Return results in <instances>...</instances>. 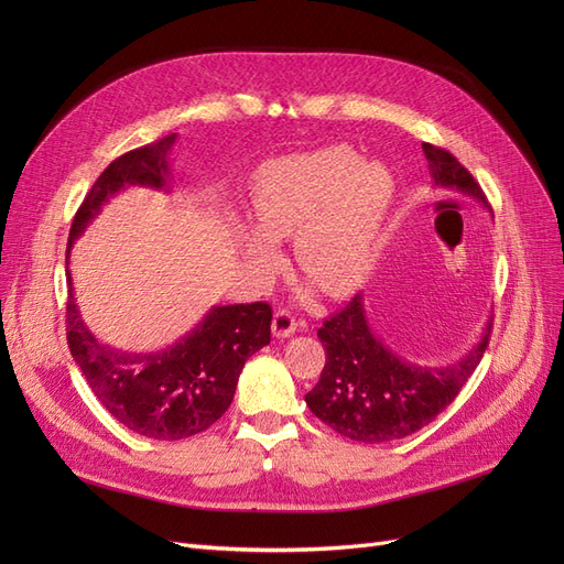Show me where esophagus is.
<instances>
[{
	"label": "esophagus",
	"mask_w": 564,
	"mask_h": 564,
	"mask_svg": "<svg viewBox=\"0 0 564 564\" xmlns=\"http://www.w3.org/2000/svg\"><path fill=\"white\" fill-rule=\"evenodd\" d=\"M296 327H299V322L289 311H278L275 315H272V334H275L278 338L292 336L296 332Z\"/></svg>",
	"instance_id": "obj_1"
}]
</instances>
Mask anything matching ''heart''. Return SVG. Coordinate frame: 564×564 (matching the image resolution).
I'll return each instance as SVG.
<instances>
[{
	"label": "heart",
	"instance_id": "b5f03b06",
	"mask_svg": "<svg viewBox=\"0 0 564 564\" xmlns=\"http://www.w3.org/2000/svg\"><path fill=\"white\" fill-rule=\"evenodd\" d=\"M395 197L381 164L344 145L265 164L251 185L253 228L240 230L247 263L270 275L282 263L275 242L292 240L303 278L340 296L365 280Z\"/></svg>",
	"mask_w": 564,
	"mask_h": 564
}]
</instances>
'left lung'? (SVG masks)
<instances>
[{
    "label": "left lung",
    "mask_w": 564,
    "mask_h": 564,
    "mask_svg": "<svg viewBox=\"0 0 564 564\" xmlns=\"http://www.w3.org/2000/svg\"><path fill=\"white\" fill-rule=\"evenodd\" d=\"M433 185L475 197L487 204L482 187L452 152L423 143ZM491 324L482 338L445 367H425L402 360L373 334L365 313L362 294H355L346 308L324 319L317 336L327 350V362L317 386L305 395L311 412L338 435L369 442L402 440L429 425L442 409L454 402L480 365L489 344Z\"/></svg>",
    "instance_id": "left-lung-1"
}]
</instances>
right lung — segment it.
I'll list each match as a JSON object with an SVG mask.
<instances>
[{
	"mask_svg": "<svg viewBox=\"0 0 564 564\" xmlns=\"http://www.w3.org/2000/svg\"><path fill=\"white\" fill-rule=\"evenodd\" d=\"M176 133L117 158L98 176L77 209L67 240L65 305L67 346L98 402L129 431L152 440H183L207 431L228 412L237 379L249 357L270 344L268 303L214 305L195 329L174 346L131 352L98 340L84 324L73 296L70 249L100 214V207L129 185L169 191V150Z\"/></svg>",
	"mask_w": 564,
	"mask_h": 564,
	"instance_id": "obj_1",
	"label": "right lung"
}]
</instances>
